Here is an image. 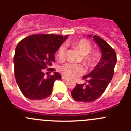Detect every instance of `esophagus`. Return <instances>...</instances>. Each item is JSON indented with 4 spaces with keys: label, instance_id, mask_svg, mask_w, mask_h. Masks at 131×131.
Masks as SVG:
<instances>
[{
    "label": "esophagus",
    "instance_id": "esophagus-1",
    "mask_svg": "<svg viewBox=\"0 0 131 131\" xmlns=\"http://www.w3.org/2000/svg\"><path fill=\"white\" fill-rule=\"evenodd\" d=\"M62 79H63V80H66V81H68V79L67 78V77H65L64 76H62Z\"/></svg>",
    "mask_w": 131,
    "mask_h": 131
}]
</instances>
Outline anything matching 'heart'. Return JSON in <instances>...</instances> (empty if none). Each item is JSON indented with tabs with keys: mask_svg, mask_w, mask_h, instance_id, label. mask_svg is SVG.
Wrapping results in <instances>:
<instances>
[{
	"mask_svg": "<svg viewBox=\"0 0 131 131\" xmlns=\"http://www.w3.org/2000/svg\"><path fill=\"white\" fill-rule=\"evenodd\" d=\"M74 48H77L81 55H83L82 62L88 68L94 66L100 59L99 52L94 50L91 52L92 47L89 40L86 39H81L74 42L72 44ZM66 48L64 45H62L58 50V58L60 61H63L66 58ZM60 72L63 76L69 78H73L77 77L84 73V69L82 66L79 64H73L71 63H66L60 66Z\"/></svg>",
	"mask_w": 131,
	"mask_h": 131,
	"instance_id": "1",
	"label": "heart"
}]
</instances>
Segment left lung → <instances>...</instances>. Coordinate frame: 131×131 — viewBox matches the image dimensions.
<instances>
[{"instance_id":"obj_1","label":"left lung","mask_w":131,"mask_h":131,"mask_svg":"<svg viewBox=\"0 0 131 131\" xmlns=\"http://www.w3.org/2000/svg\"><path fill=\"white\" fill-rule=\"evenodd\" d=\"M93 39L101 50L102 57L94 69L87 75L83 77L86 83L84 85L76 84L75 87L71 91V96L77 102H92L98 99L106 91L114 73L117 62L115 52L102 38L94 35Z\"/></svg>"}]
</instances>
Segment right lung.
<instances>
[{
  "instance_id": "1",
  "label": "right lung",
  "mask_w": 131,
  "mask_h": 131,
  "mask_svg": "<svg viewBox=\"0 0 131 131\" xmlns=\"http://www.w3.org/2000/svg\"><path fill=\"white\" fill-rule=\"evenodd\" d=\"M68 36L60 35H33L24 38L15 50L14 63L16 82L21 92L29 100H43L52 94L53 85L61 75L54 72L45 76L44 69L48 68L55 61L54 54ZM48 73V72H47Z\"/></svg>"
}]
</instances>
